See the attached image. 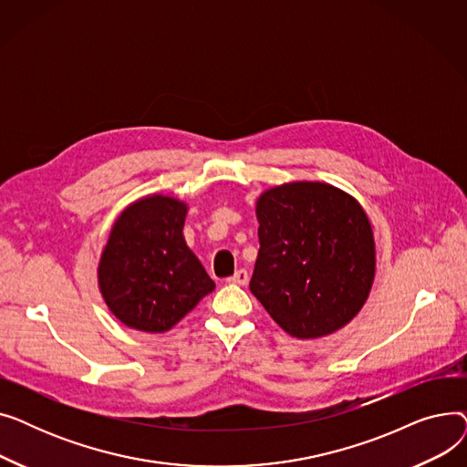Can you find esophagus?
I'll return each mask as SVG.
<instances>
[{"label":"esophagus","mask_w":467,"mask_h":467,"mask_svg":"<svg viewBox=\"0 0 467 467\" xmlns=\"http://www.w3.org/2000/svg\"><path fill=\"white\" fill-rule=\"evenodd\" d=\"M248 280H250V276H248L246 268H240V271H236L231 278H227L229 284H236V285H246Z\"/></svg>","instance_id":"esophagus-1"}]
</instances>
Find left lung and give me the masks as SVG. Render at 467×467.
<instances>
[{"label": "left lung", "mask_w": 467, "mask_h": 467, "mask_svg": "<svg viewBox=\"0 0 467 467\" xmlns=\"http://www.w3.org/2000/svg\"><path fill=\"white\" fill-rule=\"evenodd\" d=\"M259 254L250 289L291 337L320 338L352 322L375 280L369 217L324 182L266 189L255 204Z\"/></svg>", "instance_id": "1"}]
</instances>
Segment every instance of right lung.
Masks as SVG:
<instances>
[{"label":"right lung","mask_w":467,"mask_h":467,"mask_svg":"<svg viewBox=\"0 0 467 467\" xmlns=\"http://www.w3.org/2000/svg\"><path fill=\"white\" fill-rule=\"evenodd\" d=\"M187 204L150 194L111 227L98 263V287L120 324L145 333L174 327L215 284L183 238Z\"/></svg>","instance_id":"right-lung-1"}]
</instances>
